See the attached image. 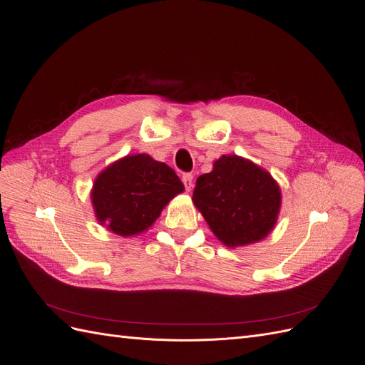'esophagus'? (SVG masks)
<instances>
[{
	"label": "esophagus",
	"instance_id": "obj_1",
	"mask_svg": "<svg viewBox=\"0 0 365 365\" xmlns=\"http://www.w3.org/2000/svg\"><path fill=\"white\" fill-rule=\"evenodd\" d=\"M192 180H194L192 173H185V175L182 176V182H183V185H185L186 190H190V189H192V186H194Z\"/></svg>",
	"mask_w": 365,
	"mask_h": 365
}]
</instances>
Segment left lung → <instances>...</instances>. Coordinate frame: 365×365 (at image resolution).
I'll list each match as a JSON object with an SVG mask.
<instances>
[{
	"label": "left lung",
	"mask_w": 365,
	"mask_h": 365,
	"mask_svg": "<svg viewBox=\"0 0 365 365\" xmlns=\"http://www.w3.org/2000/svg\"><path fill=\"white\" fill-rule=\"evenodd\" d=\"M192 201L213 234L227 247L267 237L281 207L278 183L266 170L238 155H223L197 179Z\"/></svg>",
	"instance_id": "left-lung-1"
}]
</instances>
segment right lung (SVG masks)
<instances>
[{
	"label": "right lung",
	"instance_id": "obj_1",
	"mask_svg": "<svg viewBox=\"0 0 365 365\" xmlns=\"http://www.w3.org/2000/svg\"><path fill=\"white\" fill-rule=\"evenodd\" d=\"M183 189L175 170L138 153L101 173L93 185L91 202L101 225L117 235L133 237L146 231Z\"/></svg>",
	"mask_w": 365,
	"mask_h": 365
}]
</instances>
